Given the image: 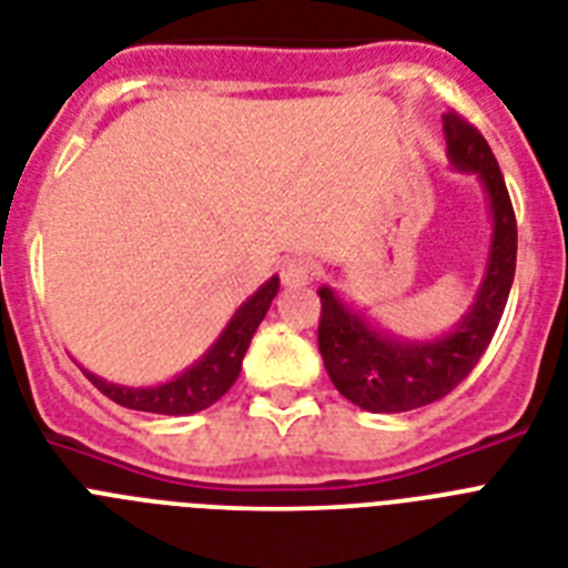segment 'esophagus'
Segmentation results:
<instances>
[{
    "label": "esophagus",
    "instance_id": "obj_1",
    "mask_svg": "<svg viewBox=\"0 0 568 568\" xmlns=\"http://www.w3.org/2000/svg\"><path fill=\"white\" fill-rule=\"evenodd\" d=\"M280 276H283L285 288H303V285H308L314 276H317V265H314L312 260L294 256V260L285 262L283 271H280Z\"/></svg>",
    "mask_w": 568,
    "mask_h": 568
}]
</instances>
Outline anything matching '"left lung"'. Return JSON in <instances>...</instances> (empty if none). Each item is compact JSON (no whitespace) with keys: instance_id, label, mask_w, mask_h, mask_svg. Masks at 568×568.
Wrapping results in <instances>:
<instances>
[{"instance_id":"left-lung-1","label":"left lung","mask_w":568,"mask_h":568,"mask_svg":"<svg viewBox=\"0 0 568 568\" xmlns=\"http://www.w3.org/2000/svg\"><path fill=\"white\" fill-rule=\"evenodd\" d=\"M447 161L459 173L476 175L490 213V245L483 283L474 303L450 332L427 341L384 332L352 300L321 285L323 364L343 398L369 413H407L445 398L479 364L497 332L517 268V219L505 179L488 141L456 112L442 114Z\"/></svg>"}]
</instances>
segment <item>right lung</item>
Listing matches in <instances>:
<instances>
[{
	"mask_svg": "<svg viewBox=\"0 0 568 568\" xmlns=\"http://www.w3.org/2000/svg\"><path fill=\"white\" fill-rule=\"evenodd\" d=\"M276 292H280V276L274 274L233 312L227 326L211 343V349L204 352L199 361H193L175 378L150 384V387H126V384L100 378V375L89 373V369H83V373L89 375V381L100 393L109 395L121 407L141 409V413H159V416H190V413L207 409L233 387V381L240 378L242 357H245L251 337L260 328L262 317L268 314Z\"/></svg>",
	"mask_w": 568,
	"mask_h": 568,
	"instance_id": "add662e5",
	"label": "right lung"
}]
</instances>
